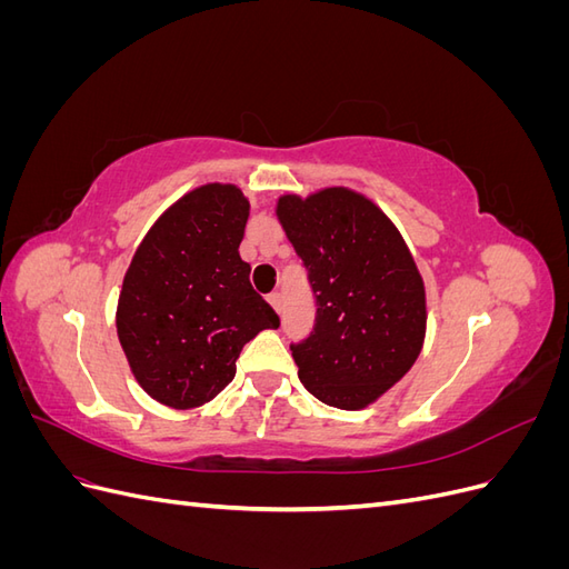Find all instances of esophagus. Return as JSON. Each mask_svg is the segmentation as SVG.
Listing matches in <instances>:
<instances>
[{
	"label": "esophagus",
	"mask_w": 569,
	"mask_h": 569,
	"mask_svg": "<svg viewBox=\"0 0 569 569\" xmlns=\"http://www.w3.org/2000/svg\"><path fill=\"white\" fill-rule=\"evenodd\" d=\"M268 303L274 308V313H282V297L278 295V291H272V295H268Z\"/></svg>",
	"instance_id": "34e87169"
}]
</instances>
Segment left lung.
<instances>
[{
  "instance_id": "8db88e82",
  "label": "left lung",
  "mask_w": 569,
  "mask_h": 569,
  "mask_svg": "<svg viewBox=\"0 0 569 569\" xmlns=\"http://www.w3.org/2000/svg\"><path fill=\"white\" fill-rule=\"evenodd\" d=\"M274 216L316 291V332L291 347L316 399L363 410L416 363L427 335L425 282L391 218L351 187L282 194Z\"/></svg>"
}]
</instances>
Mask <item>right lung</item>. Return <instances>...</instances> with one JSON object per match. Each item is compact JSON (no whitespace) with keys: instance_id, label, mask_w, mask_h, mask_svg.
<instances>
[{"instance_id":"right-lung-1","label":"right lung","mask_w":569,"mask_h":569,"mask_svg":"<svg viewBox=\"0 0 569 569\" xmlns=\"http://www.w3.org/2000/svg\"><path fill=\"white\" fill-rule=\"evenodd\" d=\"M249 209L232 182L189 189L157 218L126 270L118 341L137 385L168 408L216 399L244 343L280 327L239 256Z\"/></svg>"}]
</instances>
